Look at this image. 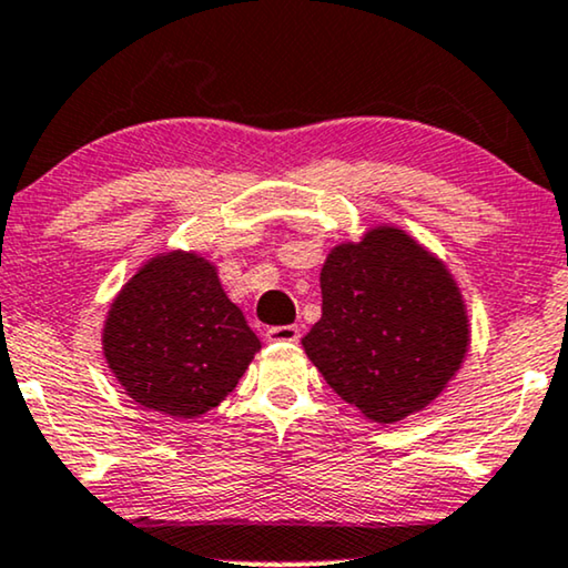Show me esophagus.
<instances>
[{"label":"esophagus","instance_id":"1","mask_svg":"<svg viewBox=\"0 0 568 568\" xmlns=\"http://www.w3.org/2000/svg\"><path fill=\"white\" fill-rule=\"evenodd\" d=\"M264 337H267V343H298L301 329L296 324H285V327H270Z\"/></svg>","mask_w":568,"mask_h":568}]
</instances>
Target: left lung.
Instances as JSON below:
<instances>
[{
	"label": "left lung",
	"mask_w": 568,
	"mask_h": 568,
	"mask_svg": "<svg viewBox=\"0 0 568 568\" xmlns=\"http://www.w3.org/2000/svg\"><path fill=\"white\" fill-rule=\"evenodd\" d=\"M322 320L301 345L332 389L379 426L423 413L470 351V316L447 262L392 223L329 248Z\"/></svg>",
	"instance_id": "obj_1"
}]
</instances>
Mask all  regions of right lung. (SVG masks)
Listing matches in <instances>:
<instances>
[{
  "label": "right lung",
  "instance_id": "add662e5",
  "mask_svg": "<svg viewBox=\"0 0 568 568\" xmlns=\"http://www.w3.org/2000/svg\"><path fill=\"white\" fill-rule=\"evenodd\" d=\"M101 345L124 395L173 420L221 405L262 347L215 262L194 248L140 264L105 312Z\"/></svg>",
  "mask_w": 568,
  "mask_h": 568
}]
</instances>
